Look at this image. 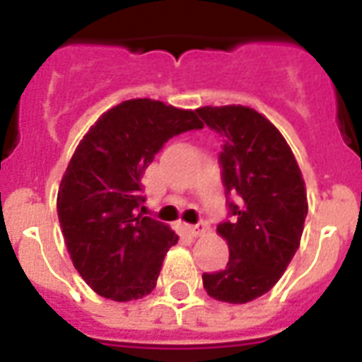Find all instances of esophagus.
Wrapping results in <instances>:
<instances>
[{
    "label": "esophagus",
    "mask_w": 362,
    "mask_h": 362,
    "mask_svg": "<svg viewBox=\"0 0 362 362\" xmlns=\"http://www.w3.org/2000/svg\"><path fill=\"white\" fill-rule=\"evenodd\" d=\"M184 229H186V233L189 237H201V235L206 233L209 227H206V223H199V226H186Z\"/></svg>",
    "instance_id": "34e87169"
}]
</instances>
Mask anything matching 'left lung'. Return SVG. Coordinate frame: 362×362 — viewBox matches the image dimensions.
<instances>
[{
    "label": "left lung",
    "mask_w": 362,
    "mask_h": 362,
    "mask_svg": "<svg viewBox=\"0 0 362 362\" xmlns=\"http://www.w3.org/2000/svg\"><path fill=\"white\" fill-rule=\"evenodd\" d=\"M204 124L223 136V186L233 221L218 226L229 246V263L203 274L210 297L246 304L270 291L286 272L303 237L308 214L306 184L291 148L278 127L242 105L201 107Z\"/></svg>",
    "instance_id": "1"
}]
</instances>
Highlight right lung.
Returning <instances> with one entry per match:
<instances>
[{
	"label": "right lung",
	"mask_w": 362,
	"mask_h": 362,
	"mask_svg": "<svg viewBox=\"0 0 362 362\" xmlns=\"http://www.w3.org/2000/svg\"><path fill=\"white\" fill-rule=\"evenodd\" d=\"M201 127L195 110L136 98L103 112L78 142L56 204L71 261L98 295L127 303L153 291L178 235L144 216L141 176L169 139Z\"/></svg>",
	"instance_id": "1"
}]
</instances>
